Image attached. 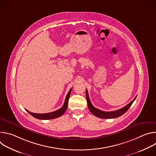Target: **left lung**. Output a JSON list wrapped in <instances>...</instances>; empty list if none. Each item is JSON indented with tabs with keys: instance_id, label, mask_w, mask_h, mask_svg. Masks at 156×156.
<instances>
[{
	"instance_id": "obj_1",
	"label": "left lung",
	"mask_w": 156,
	"mask_h": 156,
	"mask_svg": "<svg viewBox=\"0 0 156 156\" xmlns=\"http://www.w3.org/2000/svg\"><path fill=\"white\" fill-rule=\"evenodd\" d=\"M86 100H87V106L89 109H90V112L96 117L101 118V119H114V118H117L119 117H120L123 114H124L126 111L129 108L131 105H132L133 102L135 101V100L136 98V96L135 98V99H133L131 102H130L128 104H127L126 106L124 107L115 110V111H112V112H105V111L101 110L98 108H95L93 104H91V102L90 101V98H89L88 96V92L87 90H86Z\"/></svg>"
}]
</instances>
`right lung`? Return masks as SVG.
I'll use <instances>...</instances> for the list:
<instances>
[{
  "label": "right lung",
  "instance_id": "obj_1",
  "mask_svg": "<svg viewBox=\"0 0 156 156\" xmlns=\"http://www.w3.org/2000/svg\"><path fill=\"white\" fill-rule=\"evenodd\" d=\"M72 89L69 91V92L68 93L67 95L66 96L65 100V102L63 105L62 107V108H60V109L54 111V112H50V113H47V114H36V113H33V112H30V111L26 110L27 112L31 114L33 117H34L36 119H40V120H51V119H54L57 117H59L60 116H62L65 112L67 108V106H68V101L70 96V93L72 91Z\"/></svg>",
  "mask_w": 156,
  "mask_h": 156
}]
</instances>
